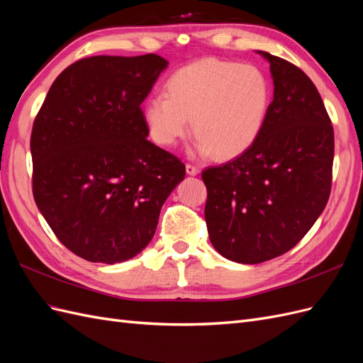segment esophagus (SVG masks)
<instances>
[{
  "label": "esophagus",
  "mask_w": 363,
  "mask_h": 363,
  "mask_svg": "<svg viewBox=\"0 0 363 363\" xmlns=\"http://www.w3.org/2000/svg\"><path fill=\"white\" fill-rule=\"evenodd\" d=\"M186 172H188L189 175H196V174L200 172V169L196 168V167H194V164L188 163V164H186Z\"/></svg>",
  "instance_id": "34e87169"
}]
</instances>
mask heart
Segmentation results:
<instances>
[{
  "label": "heart",
  "instance_id": "b5f03b06",
  "mask_svg": "<svg viewBox=\"0 0 363 363\" xmlns=\"http://www.w3.org/2000/svg\"><path fill=\"white\" fill-rule=\"evenodd\" d=\"M269 106L271 84L259 68L204 59L175 71L167 95L148 96L142 119L160 147H172L188 135L192 119L196 152L228 160L255 145Z\"/></svg>",
  "mask_w": 363,
  "mask_h": 363
}]
</instances>
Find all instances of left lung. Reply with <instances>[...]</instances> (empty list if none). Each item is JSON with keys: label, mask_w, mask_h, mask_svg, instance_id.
Wrapping results in <instances>:
<instances>
[{"label": "left lung", "mask_w": 363, "mask_h": 363, "mask_svg": "<svg viewBox=\"0 0 363 363\" xmlns=\"http://www.w3.org/2000/svg\"><path fill=\"white\" fill-rule=\"evenodd\" d=\"M269 62L274 98L257 140L201 177L207 232L219 255L255 265L279 257L309 232L330 196L335 136L321 95L288 60Z\"/></svg>", "instance_id": "1"}]
</instances>
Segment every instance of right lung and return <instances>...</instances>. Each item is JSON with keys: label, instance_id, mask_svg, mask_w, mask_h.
Masks as SVG:
<instances>
[{"label": "right lung", "instance_id": "add662e5", "mask_svg": "<svg viewBox=\"0 0 363 363\" xmlns=\"http://www.w3.org/2000/svg\"><path fill=\"white\" fill-rule=\"evenodd\" d=\"M168 60L94 56L51 84L31 131L33 196L60 242L89 262L133 259L186 174L151 144L140 104Z\"/></svg>", "mask_w": 363, "mask_h": 363}]
</instances>
